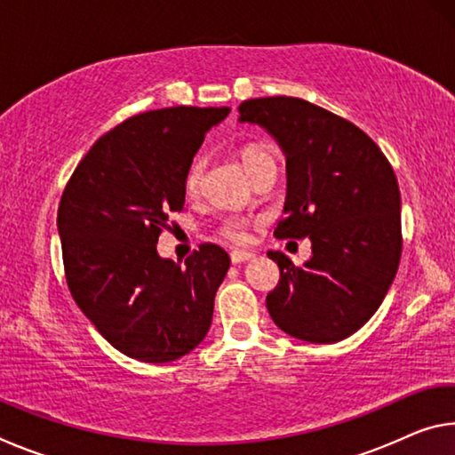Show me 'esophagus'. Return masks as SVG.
<instances>
[{"label": "esophagus", "instance_id": "obj_1", "mask_svg": "<svg viewBox=\"0 0 455 455\" xmlns=\"http://www.w3.org/2000/svg\"><path fill=\"white\" fill-rule=\"evenodd\" d=\"M252 257H255V255H252V252H249V251H238V249L230 251V260H233L235 265L244 263V260H249V259H252Z\"/></svg>", "mask_w": 455, "mask_h": 455}]
</instances>
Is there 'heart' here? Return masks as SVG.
I'll use <instances>...</instances> for the list:
<instances>
[{
    "instance_id": "obj_1",
    "label": "heart",
    "mask_w": 455,
    "mask_h": 455,
    "mask_svg": "<svg viewBox=\"0 0 455 455\" xmlns=\"http://www.w3.org/2000/svg\"><path fill=\"white\" fill-rule=\"evenodd\" d=\"M238 158H241L244 171L251 176V179L259 171H263L265 166L275 164V156H273L271 148H268L267 144H260V142H251V144L241 146V150H238ZM203 179H204V160L203 158L192 160V164L188 166L187 174H184V190H187V195H190V196L198 195L200 187H203ZM249 227H251L249 219L228 217L220 222L219 233L225 236L227 241L243 243L246 238V228Z\"/></svg>"
}]
</instances>
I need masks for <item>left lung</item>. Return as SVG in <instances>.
Segmentation results:
<instances>
[{"instance_id":"left-lung-1","label":"left lung","mask_w":455,"mask_h":455,"mask_svg":"<svg viewBox=\"0 0 455 455\" xmlns=\"http://www.w3.org/2000/svg\"><path fill=\"white\" fill-rule=\"evenodd\" d=\"M238 114L267 128L287 156V217L275 236L311 238L301 267L267 252L281 271L268 315L301 341H343L379 309L402 259L394 168L363 130L307 100H246Z\"/></svg>"}]
</instances>
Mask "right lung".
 Listing matches in <instances>:
<instances>
[{"label": "right lung", "instance_id": "1", "mask_svg": "<svg viewBox=\"0 0 455 455\" xmlns=\"http://www.w3.org/2000/svg\"><path fill=\"white\" fill-rule=\"evenodd\" d=\"M230 108L172 106L128 118L98 138L58 209L66 283L112 347L144 363L187 355L209 333L230 267L219 244L160 259L158 236L184 206V174Z\"/></svg>", "mask_w": 455, "mask_h": 455}]
</instances>
